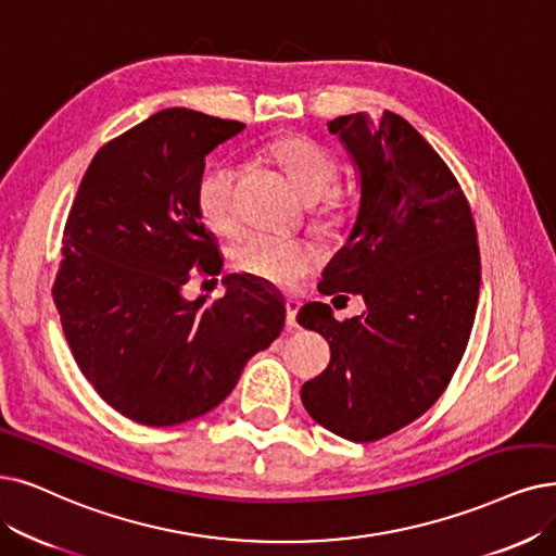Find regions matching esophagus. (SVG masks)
Listing matches in <instances>:
<instances>
[{
    "mask_svg": "<svg viewBox=\"0 0 556 556\" xmlns=\"http://www.w3.org/2000/svg\"><path fill=\"white\" fill-rule=\"evenodd\" d=\"M299 307H301V303L296 301V299H287V303H285V309H287V328H296L299 324H296V315H299Z\"/></svg>",
    "mask_w": 556,
    "mask_h": 556,
    "instance_id": "1",
    "label": "esophagus"
}]
</instances>
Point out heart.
<instances>
[{
    "label": "heart",
    "mask_w": 556,
    "mask_h": 556,
    "mask_svg": "<svg viewBox=\"0 0 556 556\" xmlns=\"http://www.w3.org/2000/svg\"><path fill=\"white\" fill-rule=\"evenodd\" d=\"M269 152L307 203L319 201L338 180V162L332 154L305 137L278 139L269 146ZM235 180L237 173L230 164H212L198 177L193 193L195 212L212 232L230 235L237 228ZM332 207L336 201H328V210ZM230 262L243 276L280 290H292L315 269L317 251L299 239L251 232L232 243Z\"/></svg>",
    "instance_id": "b5f03b06"
}]
</instances>
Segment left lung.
<instances>
[{"instance_id": "1", "label": "left lung", "mask_w": 556, "mask_h": 556, "mask_svg": "<svg viewBox=\"0 0 556 556\" xmlns=\"http://www.w3.org/2000/svg\"><path fill=\"white\" fill-rule=\"evenodd\" d=\"M328 131L358 168L361 207L319 292L361 294L367 309L338 321L326 303L301 307L299 324L330 346L301 399L324 429L374 442L425 415L452 381L479 301L477 228L450 166L402 116H340Z\"/></svg>"}]
</instances>
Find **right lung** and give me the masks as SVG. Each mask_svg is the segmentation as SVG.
I'll use <instances>...</instances> for the list:
<instances>
[{"instance_id":"obj_1","label":"right lung","mask_w":556,"mask_h":556,"mask_svg":"<svg viewBox=\"0 0 556 556\" xmlns=\"http://www.w3.org/2000/svg\"><path fill=\"white\" fill-rule=\"evenodd\" d=\"M243 127L160 111L96 152L65 220L52 290L65 340L86 381L139 425L216 408L285 326L280 294L249 276H226L212 303L182 296L195 271L224 266L193 193L207 154Z\"/></svg>"}]
</instances>
